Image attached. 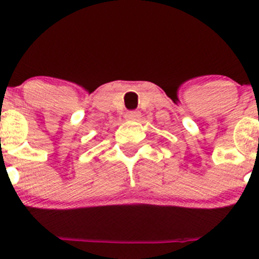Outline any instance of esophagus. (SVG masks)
Wrapping results in <instances>:
<instances>
[{"instance_id":"1","label":"esophagus","mask_w":259,"mask_h":259,"mask_svg":"<svg viewBox=\"0 0 259 259\" xmlns=\"http://www.w3.org/2000/svg\"><path fill=\"white\" fill-rule=\"evenodd\" d=\"M125 119L128 120H137L140 118V112H136V110H130V112L125 113Z\"/></svg>"}]
</instances>
